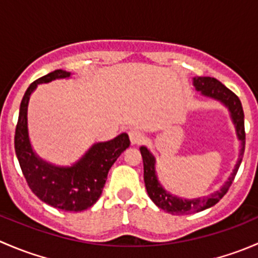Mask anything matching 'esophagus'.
Wrapping results in <instances>:
<instances>
[{
  "label": "esophagus",
  "instance_id": "1",
  "mask_svg": "<svg viewBox=\"0 0 258 258\" xmlns=\"http://www.w3.org/2000/svg\"><path fill=\"white\" fill-rule=\"evenodd\" d=\"M128 136H130V141H131L132 145H140L145 139L144 134L136 128H132L131 131L128 132Z\"/></svg>",
  "mask_w": 258,
  "mask_h": 258
}]
</instances>
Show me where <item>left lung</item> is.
I'll return each mask as SVG.
<instances>
[{
    "label": "left lung",
    "instance_id": "1",
    "mask_svg": "<svg viewBox=\"0 0 258 258\" xmlns=\"http://www.w3.org/2000/svg\"><path fill=\"white\" fill-rule=\"evenodd\" d=\"M192 81H194V86L196 91H199L204 97L218 101L228 110L232 123L235 124L236 136H237L238 141L241 142L240 153H238L237 162L233 167L232 173L217 191L210 194L209 196L188 200L175 196V195L166 191L165 187L158 181L157 173H156L155 156L152 155V152L146 146H141L140 151H141L142 160H144V179L148 196H150V199L152 200L156 206L166 211V212L172 213V215H189V213L200 212V211L215 206L225 196L226 192L228 191L230 186L232 184V181L235 179L244 152V139H246V135H244V114L243 110H242L240 98L232 91L228 90L225 85H222L220 81L213 79V77H194Z\"/></svg>",
    "mask_w": 258,
    "mask_h": 258
}]
</instances>
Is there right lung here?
Wrapping results in <instances>:
<instances>
[{
  "mask_svg": "<svg viewBox=\"0 0 258 258\" xmlns=\"http://www.w3.org/2000/svg\"><path fill=\"white\" fill-rule=\"evenodd\" d=\"M71 72L56 70L30 85L23 95L15 134V151L31 191L45 204L58 210L81 212L90 209L102 194L110 168L130 146L127 134L96 142L71 166H57L33 151L28 136L27 108L30 97L40 83L70 79Z\"/></svg>",
  "mask_w": 258,
  "mask_h": 258,
  "instance_id": "1",
  "label": "right lung"
}]
</instances>
